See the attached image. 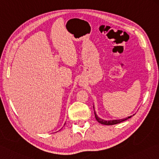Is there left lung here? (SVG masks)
Returning <instances> with one entry per match:
<instances>
[{"instance_id": "left-lung-1", "label": "left lung", "mask_w": 159, "mask_h": 159, "mask_svg": "<svg viewBox=\"0 0 159 159\" xmlns=\"http://www.w3.org/2000/svg\"><path fill=\"white\" fill-rule=\"evenodd\" d=\"M94 115H95V117H96V119L97 120V121L99 122L100 124H103V125H114V124H119V123H121V122H122V121H124L127 120L128 119H129V118H130L132 116H129V117H127V118H124V119H117V120L105 121V120H103V119L99 118L98 116H97L96 113L95 112H94Z\"/></svg>"}]
</instances>
